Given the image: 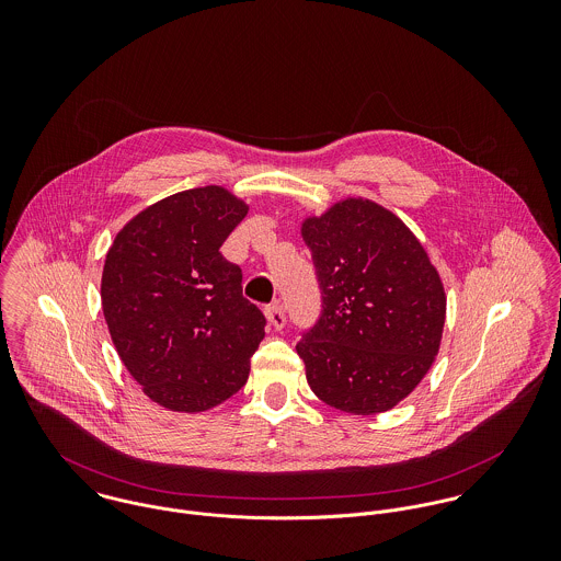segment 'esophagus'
Listing matches in <instances>:
<instances>
[{"label": "esophagus", "instance_id": "obj_1", "mask_svg": "<svg viewBox=\"0 0 561 561\" xmlns=\"http://www.w3.org/2000/svg\"><path fill=\"white\" fill-rule=\"evenodd\" d=\"M265 318H267L270 325H272L274 330H283V325H285V313H283V307H280L278 302L265 307Z\"/></svg>", "mask_w": 561, "mask_h": 561}]
</instances>
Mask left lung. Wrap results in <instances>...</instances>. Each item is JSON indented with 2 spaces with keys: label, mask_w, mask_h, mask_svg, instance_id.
Wrapping results in <instances>:
<instances>
[{
  "label": "left lung",
  "mask_w": 561,
  "mask_h": 561,
  "mask_svg": "<svg viewBox=\"0 0 561 561\" xmlns=\"http://www.w3.org/2000/svg\"><path fill=\"white\" fill-rule=\"evenodd\" d=\"M321 316L296 345L323 403L378 414L423 380L438 354L447 296L421 241L382 205L345 198L302 222Z\"/></svg>",
  "instance_id": "1"
}]
</instances>
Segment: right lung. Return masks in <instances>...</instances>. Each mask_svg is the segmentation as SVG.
<instances>
[{"mask_svg": "<svg viewBox=\"0 0 561 561\" xmlns=\"http://www.w3.org/2000/svg\"><path fill=\"white\" fill-rule=\"evenodd\" d=\"M245 214L220 185L185 190L134 216L105 254L101 305L114 347L168 410L203 412L236 396L265 336L240 267L220 252Z\"/></svg>", "mask_w": 561, "mask_h": 561, "instance_id": "add662e5", "label": "right lung"}]
</instances>
